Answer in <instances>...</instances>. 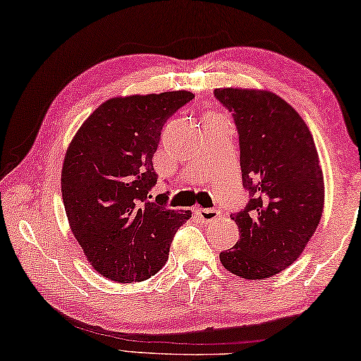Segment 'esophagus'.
<instances>
[{"label":"esophagus","mask_w":361,"mask_h":361,"mask_svg":"<svg viewBox=\"0 0 361 361\" xmlns=\"http://www.w3.org/2000/svg\"><path fill=\"white\" fill-rule=\"evenodd\" d=\"M195 214H197L198 219H202L203 222H212V221L219 219V217H221V211L198 208V209H195Z\"/></svg>","instance_id":"1"}]
</instances>
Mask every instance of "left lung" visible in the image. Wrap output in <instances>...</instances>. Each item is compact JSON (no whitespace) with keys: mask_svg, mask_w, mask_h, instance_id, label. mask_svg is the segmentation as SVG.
I'll list each match as a JSON object with an SVG mask.
<instances>
[{"mask_svg":"<svg viewBox=\"0 0 361 361\" xmlns=\"http://www.w3.org/2000/svg\"><path fill=\"white\" fill-rule=\"evenodd\" d=\"M240 134L241 179L251 200L230 217L240 230L219 254L224 267L245 280L270 279L299 259L320 224L324 180L309 126L275 92L219 87Z\"/></svg>","mask_w":361,"mask_h":361,"instance_id":"obj_1","label":"left lung"}]
</instances>
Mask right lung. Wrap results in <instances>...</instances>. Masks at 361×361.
I'll list each match as a JSON object with an SVG mask.
<instances>
[{
  "mask_svg": "<svg viewBox=\"0 0 361 361\" xmlns=\"http://www.w3.org/2000/svg\"><path fill=\"white\" fill-rule=\"evenodd\" d=\"M190 91L133 94L100 104L65 152L61 185L68 226L94 270L116 283L150 279L190 211L152 202L153 153L163 125Z\"/></svg>",
  "mask_w": 361,
  "mask_h": 361,
  "instance_id": "right-lung-1",
  "label": "right lung"
}]
</instances>
